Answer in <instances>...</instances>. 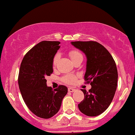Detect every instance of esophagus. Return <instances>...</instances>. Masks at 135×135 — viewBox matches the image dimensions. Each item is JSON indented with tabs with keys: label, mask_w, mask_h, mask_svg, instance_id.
Segmentation results:
<instances>
[{
	"label": "esophagus",
	"mask_w": 135,
	"mask_h": 135,
	"mask_svg": "<svg viewBox=\"0 0 135 135\" xmlns=\"http://www.w3.org/2000/svg\"><path fill=\"white\" fill-rule=\"evenodd\" d=\"M75 90V89H73V88H71V87H69L68 88V91H69V92H74Z\"/></svg>",
	"instance_id": "esophagus-1"
}]
</instances>
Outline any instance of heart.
I'll list each match as a JSON object with an SVG mask.
<instances>
[{
    "instance_id": "obj_1",
    "label": "heart",
    "mask_w": 135,
    "mask_h": 135,
    "mask_svg": "<svg viewBox=\"0 0 135 135\" xmlns=\"http://www.w3.org/2000/svg\"><path fill=\"white\" fill-rule=\"evenodd\" d=\"M69 55L71 59L72 62L74 60L79 58H83L82 54L79 51L76 50H73L69 52ZM59 60V55H56L54 57V60H53V65L54 66H55L57 65V62ZM76 80V76L75 75H67L62 78V81L64 83L67 84H75Z\"/></svg>"
}]
</instances>
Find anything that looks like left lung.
Instances as JSON below:
<instances>
[{
	"instance_id": "left-lung-1",
	"label": "left lung",
	"mask_w": 135,
	"mask_h": 135,
	"mask_svg": "<svg viewBox=\"0 0 135 135\" xmlns=\"http://www.w3.org/2000/svg\"><path fill=\"white\" fill-rule=\"evenodd\" d=\"M87 57L85 80L90 83L91 89L84 94V99L78 104L80 111L87 116L94 117L103 113L111 104L117 86L116 64L109 51L96 41L71 42Z\"/></svg>"
}]
</instances>
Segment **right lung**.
<instances>
[{
  "label": "right lung",
  "instance_id": "1",
  "mask_svg": "<svg viewBox=\"0 0 135 135\" xmlns=\"http://www.w3.org/2000/svg\"><path fill=\"white\" fill-rule=\"evenodd\" d=\"M59 41H43L25 54L20 65L18 85L28 109L43 119H49L59 112L68 88L59 85L53 90L46 85V77L53 73V60L60 48Z\"/></svg>",
  "mask_w": 135,
  "mask_h": 135
}]
</instances>
